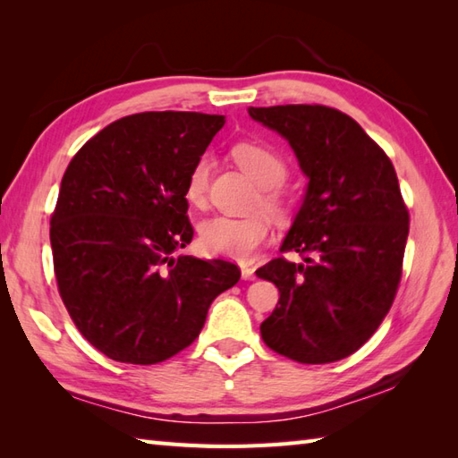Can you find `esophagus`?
<instances>
[{
	"instance_id": "esophagus-1",
	"label": "esophagus",
	"mask_w": 458,
	"mask_h": 458,
	"mask_svg": "<svg viewBox=\"0 0 458 458\" xmlns=\"http://www.w3.org/2000/svg\"><path fill=\"white\" fill-rule=\"evenodd\" d=\"M240 269H242V279H246V281L256 279V271H254V267H250V266H242Z\"/></svg>"
}]
</instances>
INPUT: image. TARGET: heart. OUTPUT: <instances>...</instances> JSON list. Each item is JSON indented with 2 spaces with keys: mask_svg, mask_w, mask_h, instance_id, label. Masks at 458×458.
<instances>
[{
  "mask_svg": "<svg viewBox=\"0 0 458 458\" xmlns=\"http://www.w3.org/2000/svg\"><path fill=\"white\" fill-rule=\"evenodd\" d=\"M236 161L244 167L258 184L266 189H276L287 177V167L284 159L276 151L259 143H238L234 148ZM210 157L200 155L189 171L184 197L192 204H200L208 191ZM264 202L271 210H279L281 204L274 192L264 194ZM271 232V222L266 214L256 216H228L216 214L200 224V246L212 256H222L230 259H248L264 244Z\"/></svg>",
  "mask_w": 458,
  "mask_h": 458,
  "instance_id": "heart-1",
  "label": "heart"
}]
</instances>
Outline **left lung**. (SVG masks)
I'll return each mask as SVG.
<instances>
[{"mask_svg": "<svg viewBox=\"0 0 458 458\" xmlns=\"http://www.w3.org/2000/svg\"><path fill=\"white\" fill-rule=\"evenodd\" d=\"M251 120L285 138L309 179L281 251L256 274L279 289L264 343L301 364L343 360L372 336L402 279L410 212L384 149L327 106L248 108Z\"/></svg>", "mask_w": 458, "mask_h": 458, "instance_id": "left-lung-1", "label": "left lung"}]
</instances>
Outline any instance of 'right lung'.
<instances>
[{"mask_svg": "<svg viewBox=\"0 0 458 458\" xmlns=\"http://www.w3.org/2000/svg\"><path fill=\"white\" fill-rule=\"evenodd\" d=\"M224 115L143 112L86 141L68 163L51 218L58 293L102 354L157 364L194 343L238 266L179 254L192 226L189 171Z\"/></svg>", "mask_w": 458, "mask_h": 458, "instance_id": "right-lung-1", "label": "right lung"}]
</instances>
